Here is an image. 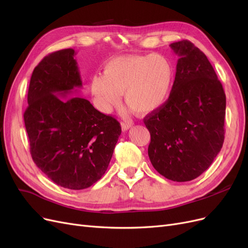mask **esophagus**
Instances as JSON below:
<instances>
[{"label": "esophagus", "mask_w": 248, "mask_h": 248, "mask_svg": "<svg viewBox=\"0 0 248 248\" xmlns=\"http://www.w3.org/2000/svg\"><path fill=\"white\" fill-rule=\"evenodd\" d=\"M131 126H132V123H131V122H128V121H123V122H121V127H122V129H123L124 131H126L127 129H129Z\"/></svg>", "instance_id": "1"}]
</instances>
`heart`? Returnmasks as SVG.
Listing matches in <instances>:
<instances>
[{
  "mask_svg": "<svg viewBox=\"0 0 248 248\" xmlns=\"http://www.w3.org/2000/svg\"><path fill=\"white\" fill-rule=\"evenodd\" d=\"M174 67L160 55H129L109 60L102 74L91 78V92L100 110L118 106L121 94L127 106L149 114L167 101L174 81Z\"/></svg>",
  "mask_w": 248,
  "mask_h": 248,
  "instance_id": "obj_1",
  "label": "heart"
}]
</instances>
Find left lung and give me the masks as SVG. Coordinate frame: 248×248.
Listing matches in <instances>:
<instances>
[{
	"instance_id": "1",
	"label": "left lung",
	"mask_w": 248,
	"mask_h": 248,
	"mask_svg": "<svg viewBox=\"0 0 248 248\" xmlns=\"http://www.w3.org/2000/svg\"><path fill=\"white\" fill-rule=\"evenodd\" d=\"M179 56L169 99L147 115L148 155L171 181L198 178L222 148L226 94L206 55L188 40L170 44Z\"/></svg>"
}]
</instances>
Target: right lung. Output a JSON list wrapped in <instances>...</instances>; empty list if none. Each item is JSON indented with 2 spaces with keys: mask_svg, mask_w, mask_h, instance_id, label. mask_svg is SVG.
Listing matches in <instances>:
<instances>
[{
  "mask_svg": "<svg viewBox=\"0 0 248 248\" xmlns=\"http://www.w3.org/2000/svg\"><path fill=\"white\" fill-rule=\"evenodd\" d=\"M74 55L51 52L35 67L24 120L36 166L57 185L80 190L108 170L121 126L82 97L65 98L82 86Z\"/></svg>",
  "mask_w": 248,
  "mask_h": 248,
  "instance_id": "add662e5",
  "label": "right lung"
}]
</instances>
